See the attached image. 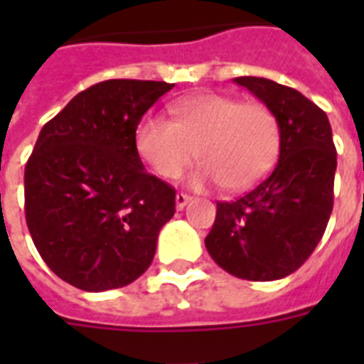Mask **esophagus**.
I'll use <instances>...</instances> for the list:
<instances>
[{
  "label": "esophagus",
  "mask_w": 364,
  "mask_h": 364,
  "mask_svg": "<svg viewBox=\"0 0 364 364\" xmlns=\"http://www.w3.org/2000/svg\"><path fill=\"white\" fill-rule=\"evenodd\" d=\"M188 202H191V196H188V194H185V193H177L176 194V208L179 211H181L183 208L188 204Z\"/></svg>",
  "instance_id": "esophagus-1"
}]
</instances>
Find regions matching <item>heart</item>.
Segmentation results:
<instances>
[{
	"mask_svg": "<svg viewBox=\"0 0 364 364\" xmlns=\"http://www.w3.org/2000/svg\"><path fill=\"white\" fill-rule=\"evenodd\" d=\"M173 121L143 117L136 128L141 159L164 179H176L196 156L204 162L191 185L247 188L272 170L279 154V122L270 107L223 94H202L171 105Z\"/></svg>",
	"mask_w": 364,
	"mask_h": 364,
	"instance_id": "obj_1",
	"label": "heart"
}]
</instances>
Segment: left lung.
<instances>
[{
  "mask_svg": "<svg viewBox=\"0 0 364 364\" xmlns=\"http://www.w3.org/2000/svg\"><path fill=\"white\" fill-rule=\"evenodd\" d=\"M234 82L274 111L279 160L249 193L217 202L205 249L240 279L274 282L304 264L327 228L336 171L333 130L327 113L294 88L262 77Z\"/></svg>",
  "mask_w": 364,
  "mask_h": 364,
  "instance_id": "8db88e82",
  "label": "left lung"
}]
</instances>
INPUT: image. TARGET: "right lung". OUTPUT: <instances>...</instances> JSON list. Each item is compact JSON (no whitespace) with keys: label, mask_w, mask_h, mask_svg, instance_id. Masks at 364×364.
<instances>
[{"label":"right lung","mask_w":364,"mask_h":364,"mask_svg":"<svg viewBox=\"0 0 364 364\" xmlns=\"http://www.w3.org/2000/svg\"><path fill=\"white\" fill-rule=\"evenodd\" d=\"M164 81L111 79L43 126L24 171L26 223L41 259L70 285L102 293L153 262L176 191L143 168L136 128Z\"/></svg>","instance_id":"right-lung-1"}]
</instances>
